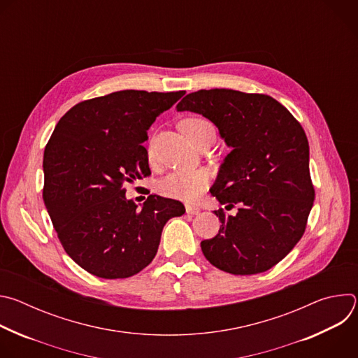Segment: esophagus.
<instances>
[{"instance_id": "obj_1", "label": "esophagus", "mask_w": 358, "mask_h": 358, "mask_svg": "<svg viewBox=\"0 0 358 358\" xmlns=\"http://www.w3.org/2000/svg\"><path fill=\"white\" fill-rule=\"evenodd\" d=\"M185 211H187V214H191V215H198L201 213V210L198 207H192V206H187Z\"/></svg>"}]
</instances>
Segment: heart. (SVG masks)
<instances>
[{
	"label": "heart",
	"mask_w": 358,
	"mask_h": 358,
	"mask_svg": "<svg viewBox=\"0 0 358 358\" xmlns=\"http://www.w3.org/2000/svg\"><path fill=\"white\" fill-rule=\"evenodd\" d=\"M182 131L198 144L207 136L215 134L214 124L202 117H188L181 122ZM148 159H152V147H148ZM211 176L207 170H180L169 174L159 182V192L169 198L195 201L210 184Z\"/></svg>",
	"instance_id": "b5f03b06"
}]
</instances>
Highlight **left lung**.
<instances>
[{
	"mask_svg": "<svg viewBox=\"0 0 358 358\" xmlns=\"http://www.w3.org/2000/svg\"><path fill=\"white\" fill-rule=\"evenodd\" d=\"M210 119L232 148L211 194L235 217L214 211L221 227L201 242L202 253L232 275L262 273L300 241L315 201L309 141L300 123L273 97L232 89L198 90L177 105Z\"/></svg>",
	"mask_w": 358,
	"mask_h": 358,
	"instance_id": "8db88e82",
	"label": "left lung"
}]
</instances>
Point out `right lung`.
Segmentation results:
<instances>
[{"label":"right lung","instance_id":"add662e5","mask_svg":"<svg viewBox=\"0 0 358 358\" xmlns=\"http://www.w3.org/2000/svg\"><path fill=\"white\" fill-rule=\"evenodd\" d=\"M180 92L120 90L83 100L58 122L43 152V202L69 257L103 279L130 278L155 259L163 228L185 208L148 195L143 208L123 185L150 174L143 143Z\"/></svg>","mask_w":358,"mask_h":358}]
</instances>
